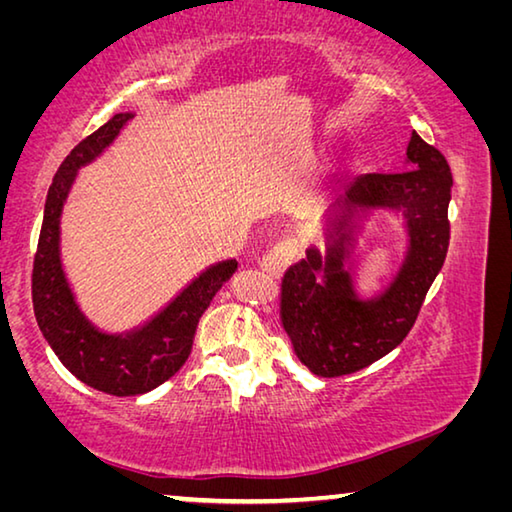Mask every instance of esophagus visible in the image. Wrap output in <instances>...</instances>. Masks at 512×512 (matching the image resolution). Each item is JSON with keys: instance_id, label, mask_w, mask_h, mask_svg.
Returning a JSON list of instances; mask_svg holds the SVG:
<instances>
[{"instance_id": "esophagus-1", "label": "esophagus", "mask_w": 512, "mask_h": 512, "mask_svg": "<svg viewBox=\"0 0 512 512\" xmlns=\"http://www.w3.org/2000/svg\"><path fill=\"white\" fill-rule=\"evenodd\" d=\"M293 253H296V250H293L289 241H282V244L273 246L262 259H259V268H262L266 275L280 277L284 273V268L291 264Z\"/></svg>"}]
</instances>
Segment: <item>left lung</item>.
<instances>
[{"mask_svg":"<svg viewBox=\"0 0 512 512\" xmlns=\"http://www.w3.org/2000/svg\"><path fill=\"white\" fill-rule=\"evenodd\" d=\"M404 164L400 173L354 178L329 212L325 250L309 246L307 257L284 271L280 323L302 366L318 377L350 375L395 350L443 268L452 171L445 155L415 131ZM370 211L400 215L407 244L392 280L372 297L358 289L351 259Z\"/></svg>","mask_w":512,"mask_h":512,"instance_id":"left-lung-1","label":"left lung"}]
</instances>
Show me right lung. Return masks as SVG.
Wrapping results in <instances>:
<instances>
[{
  "label": "right lung",
  "instance_id": "add662e5",
  "mask_svg": "<svg viewBox=\"0 0 512 512\" xmlns=\"http://www.w3.org/2000/svg\"><path fill=\"white\" fill-rule=\"evenodd\" d=\"M133 117L135 112H119L60 164L33 262V311L49 348L76 379L117 397L149 393L176 375L192 350L198 318L237 268V259L210 264L151 318L124 332L101 329L85 314L60 257V219L79 171L97 160Z\"/></svg>",
  "mask_w": 512,
  "mask_h": 512
}]
</instances>
